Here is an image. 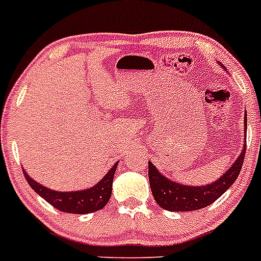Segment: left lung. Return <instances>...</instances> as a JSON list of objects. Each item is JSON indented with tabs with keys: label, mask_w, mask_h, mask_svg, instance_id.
Masks as SVG:
<instances>
[{
	"label": "left lung",
	"mask_w": 261,
	"mask_h": 261,
	"mask_svg": "<svg viewBox=\"0 0 261 261\" xmlns=\"http://www.w3.org/2000/svg\"><path fill=\"white\" fill-rule=\"evenodd\" d=\"M246 126H247V119H246ZM244 155H246V146L238 159L218 180L204 187L183 186L168 180L167 177L159 174L155 166L149 162L147 174H149V183L154 200L159 206L170 212H191L205 208L213 204L234 184L243 166Z\"/></svg>",
	"instance_id": "obj_1"
}]
</instances>
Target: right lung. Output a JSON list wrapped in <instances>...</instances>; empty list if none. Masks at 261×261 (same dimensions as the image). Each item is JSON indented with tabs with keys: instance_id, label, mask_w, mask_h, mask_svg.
Instances as JSON below:
<instances>
[{
	"instance_id": "add662e5",
	"label": "right lung",
	"mask_w": 261,
	"mask_h": 261,
	"mask_svg": "<svg viewBox=\"0 0 261 261\" xmlns=\"http://www.w3.org/2000/svg\"><path fill=\"white\" fill-rule=\"evenodd\" d=\"M116 167L117 163H115L107 175L93 188L78 191V192H57V191L48 190L45 187L36 183L35 180H32L26 171L23 172L32 190L40 195L45 201L49 202L53 208H56L60 212H65V213L87 214L100 211L108 202L112 193V181H114Z\"/></svg>"
}]
</instances>
